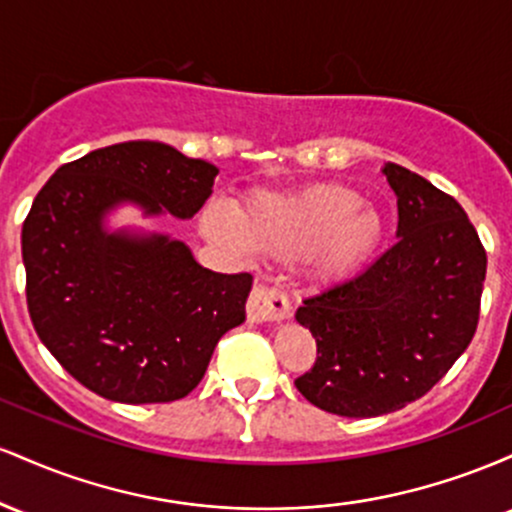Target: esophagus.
Returning a JSON list of instances; mask_svg holds the SVG:
<instances>
[{"mask_svg": "<svg viewBox=\"0 0 512 512\" xmlns=\"http://www.w3.org/2000/svg\"><path fill=\"white\" fill-rule=\"evenodd\" d=\"M245 310H248V320L250 322H257V325H262V322H279V320H286L289 317V298H286V293L281 289H276V286H255L248 298V305H245Z\"/></svg>", "mask_w": 512, "mask_h": 512, "instance_id": "34e87169", "label": "esophagus"}]
</instances>
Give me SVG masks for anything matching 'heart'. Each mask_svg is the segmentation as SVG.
I'll use <instances>...</instances> for the list:
<instances>
[{"label": "heart", "mask_w": 512, "mask_h": 512, "mask_svg": "<svg viewBox=\"0 0 512 512\" xmlns=\"http://www.w3.org/2000/svg\"><path fill=\"white\" fill-rule=\"evenodd\" d=\"M202 233L226 250L245 243L274 257L310 255L320 279L339 281L356 274L378 252L385 238L380 211L342 185H313L298 192H264L238 209L221 204L202 214Z\"/></svg>", "instance_id": "1"}]
</instances>
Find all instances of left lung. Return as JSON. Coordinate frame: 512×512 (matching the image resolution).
Returning a JSON list of instances; mask_svg holds the SVG:
<instances>
[{
    "mask_svg": "<svg viewBox=\"0 0 512 512\" xmlns=\"http://www.w3.org/2000/svg\"><path fill=\"white\" fill-rule=\"evenodd\" d=\"M383 173L397 243L296 310L317 344L298 392L351 419L407 407L448 373L477 332L486 279V250L457 199L397 163Z\"/></svg>",
    "mask_w": 512,
    "mask_h": 512,
    "instance_id": "8db88e82",
    "label": "left lung"
}]
</instances>
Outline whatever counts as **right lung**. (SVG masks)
Listing matches in <instances>:
<instances>
[{
  "label": "right lung",
  "mask_w": 512,
  "mask_h": 512,
  "mask_svg": "<svg viewBox=\"0 0 512 512\" xmlns=\"http://www.w3.org/2000/svg\"><path fill=\"white\" fill-rule=\"evenodd\" d=\"M216 175L168 144L125 142L64 163L33 199L21 231L28 313L40 342L96 395L182 399L223 334L245 322L248 272H211L182 240L103 228L122 202L190 219Z\"/></svg>",
  "instance_id": "obj_1"
}]
</instances>
